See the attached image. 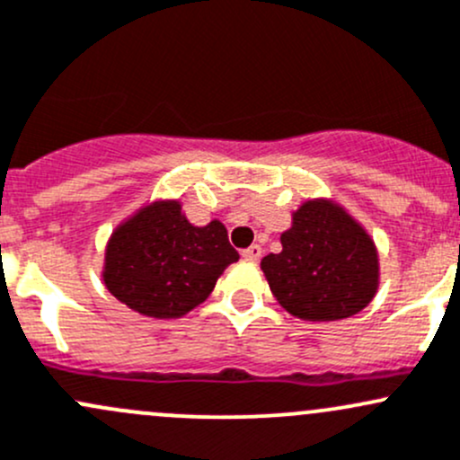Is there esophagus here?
I'll return each instance as SVG.
<instances>
[{
    "label": "esophagus",
    "instance_id": "34e87169",
    "mask_svg": "<svg viewBox=\"0 0 460 460\" xmlns=\"http://www.w3.org/2000/svg\"><path fill=\"white\" fill-rule=\"evenodd\" d=\"M243 258L244 260H260L262 258V246L260 244H251L243 249Z\"/></svg>",
    "mask_w": 460,
    "mask_h": 460
}]
</instances>
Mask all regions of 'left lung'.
Returning a JSON list of instances; mask_svg holds the SVG:
<instances>
[{
    "mask_svg": "<svg viewBox=\"0 0 460 460\" xmlns=\"http://www.w3.org/2000/svg\"><path fill=\"white\" fill-rule=\"evenodd\" d=\"M282 251L262 258L270 293L306 322L357 315L379 287V255L364 226L331 200H308L282 234Z\"/></svg>",
    "mask_w": 460,
    "mask_h": 460,
    "instance_id": "left-lung-1",
    "label": "left lung"
}]
</instances>
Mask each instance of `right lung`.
Segmentation results:
<instances>
[{
    "mask_svg": "<svg viewBox=\"0 0 460 460\" xmlns=\"http://www.w3.org/2000/svg\"><path fill=\"white\" fill-rule=\"evenodd\" d=\"M238 258L220 220L193 226L181 202L158 200L116 226L105 249L103 282L132 311L176 319L205 302Z\"/></svg>",
    "mask_w": 460,
    "mask_h": 460,
    "instance_id": "obj_1",
    "label": "right lung"
}]
</instances>
